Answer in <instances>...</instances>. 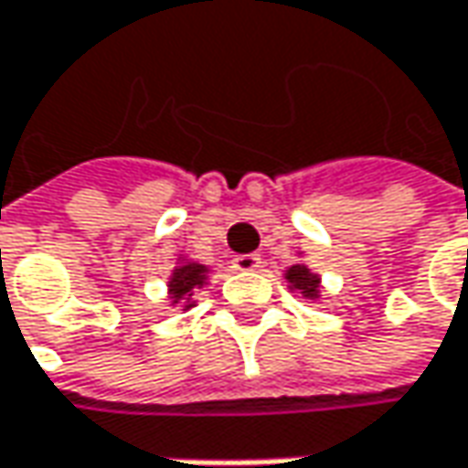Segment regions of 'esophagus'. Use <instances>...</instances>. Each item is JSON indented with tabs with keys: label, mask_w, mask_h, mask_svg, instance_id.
I'll list each match as a JSON object with an SVG mask.
<instances>
[{
	"label": "esophagus",
	"mask_w": 468,
	"mask_h": 468,
	"mask_svg": "<svg viewBox=\"0 0 468 468\" xmlns=\"http://www.w3.org/2000/svg\"><path fill=\"white\" fill-rule=\"evenodd\" d=\"M235 270H240V272H254V270H260L261 260L260 254H238L233 260Z\"/></svg>",
	"instance_id": "esophagus-1"
}]
</instances>
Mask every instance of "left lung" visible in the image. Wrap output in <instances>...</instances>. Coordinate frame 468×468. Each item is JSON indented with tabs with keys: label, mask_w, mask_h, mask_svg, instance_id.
Returning <instances> with one entry per match:
<instances>
[{
	"label": "left lung",
	"mask_w": 468,
	"mask_h": 468,
	"mask_svg": "<svg viewBox=\"0 0 468 468\" xmlns=\"http://www.w3.org/2000/svg\"><path fill=\"white\" fill-rule=\"evenodd\" d=\"M286 281L291 283V289L299 291L307 299H317L320 296V278L307 264H291L289 270H286Z\"/></svg>",
	"instance_id": "left-lung-1"
}]
</instances>
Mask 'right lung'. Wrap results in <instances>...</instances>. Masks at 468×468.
Returning <instances> with one entry per match:
<instances>
[{
	"mask_svg": "<svg viewBox=\"0 0 468 468\" xmlns=\"http://www.w3.org/2000/svg\"><path fill=\"white\" fill-rule=\"evenodd\" d=\"M207 267L198 264V261H179V267H175L172 278H169V293H172V302L179 299H190L193 289H201L207 283ZM185 307H193L190 302Z\"/></svg>",
	"mask_w": 468,
	"mask_h": 468,
	"instance_id": "right-lung-1",
	"label": "right lung"
}]
</instances>
